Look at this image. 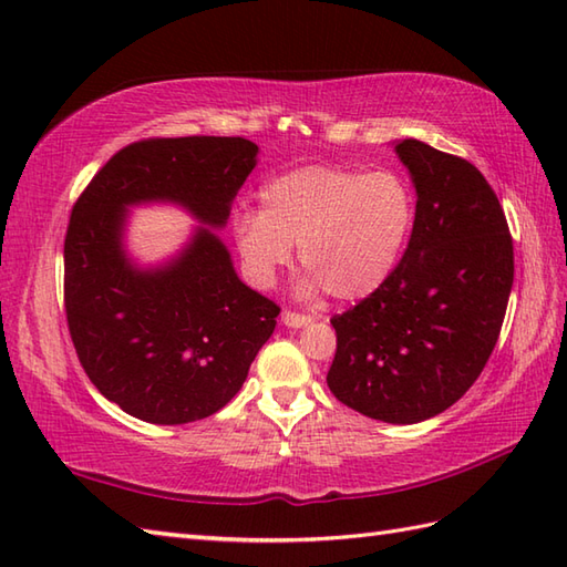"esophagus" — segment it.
<instances>
[{
    "label": "esophagus",
    "mask_w": 567,
    "mask_h": 567,
    "mask_svg": "<svg viewBox=\"0 0 567 567\" xmlns=\"http://www.w3.org/2000/svg\"><path fill=\"white\" fill-rule=\"evenodd\" d=\"M282 321L285 327H292V329H299V327H307V323L311 321L307 315H299V311H292V309H285L282 311Z\"/></svg>",
    "instance_id": "1"
}]
</instances>
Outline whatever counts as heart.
<instances>
[{
    "label": "heart",
    "instance_id": "b5f03b06",
    "mask_svg": "<svg viewBox=\"0 0 567 567\" xmlns=\"http://www.w3.org/2000/svg\"><path fill=\"white\" fill-rule=\"evenodd\" d=\"M260 212H238L234 236L248 275L270 285L292 260L311 272L307 290L358 302L388 282L412 236L416 204L390 171L360 175L333 165H305L260 189Z\"/></svg>",
    "mask_w": 567,
    "mask_h": 567
}]
</instances>
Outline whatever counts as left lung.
Listing matches in <instances>:
<instances>
[{"mask_svg": "<svg viewBox=\"0 0 567 567\" xmlns=\"http://www.w3.org/2000/svg\"><path fill=\"white\" fill-rule=\"evenodd\" d=\"M416 187L402 260L378 292L331 319L329 390L388 424L445 412L495 351L514 282V244L485 175L416 138L396 143Z\"/></svg>", "mask_w": 567, "mask_h": 567, "instance_id": "8db88e82", "label": "left lung"}]
</instances>
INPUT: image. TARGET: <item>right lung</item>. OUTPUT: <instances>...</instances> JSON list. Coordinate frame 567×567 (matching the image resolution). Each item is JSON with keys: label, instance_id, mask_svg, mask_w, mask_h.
<instances>
[{"label": "right lung", "instance_id": "add662e5", "mask_svg": "<svg viewBox=\"0 0 567 567\" xmlns=\"http://www.w3.org/2000/svg\"><path fill=\"white\" fill-rule=\"evenodd\" d=\"M256 153L240 136L143 138L114 153L72 204L63 250L72 346L94 388L148 424H189L231 402L280 307L238 280L209 228L165 268L136 270L122 248L126 207L171 199L224 226Z\"/></svg>", "mask_w": 567, "mask_h": 567}]
</instances>
